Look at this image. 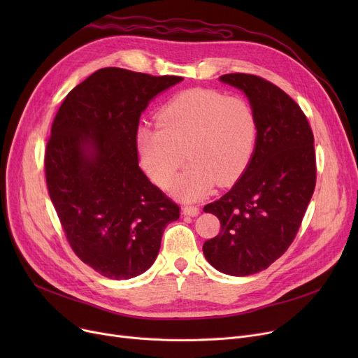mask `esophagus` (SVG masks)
<instances>
[{
    "mask_svg": "<svg viewBox=\"0 0 358 358\" xmlns=\"http://www.w3.org/2000/svg\"><path fill=\"white\" fill-rule=\"evenodd\" d=\"M200 213V209L197 208V206H184L182 208V215L185 216H197Z\"/></svg>",
    "mask_w": 358,
    "mask_h": 358,
    "instance_id": "esophagus-1",
    "label": "esophagus"
}]
</instances>
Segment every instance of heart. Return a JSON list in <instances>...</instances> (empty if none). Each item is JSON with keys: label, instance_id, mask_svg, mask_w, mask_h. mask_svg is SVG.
Here are the masks:
<instances>
[{"label": "heart", "instance_id": "heart-1", "mask_svg": "<svg viewBox=\"0 0 358 358\" xmlns=\"http://www.w3.org/2000/svg\"><path fill=\"white\" fill-rule=\"evenodd\" d=\"M257 130L247 100L199 88L169 100L158 111L157 126H141L136 145L143 169L159 187L171 184L185 154L192 164L171 189L193 201L208 194L215 182L228 185L242 176L254 154Z\"/></svg>", "mask_w": 358, "mask_h": 358}]
</instances>
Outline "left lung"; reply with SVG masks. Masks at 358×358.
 Returning a JSON list of instances; mask_svg holds the SVG:
<instances>
[{"mask_svg": "<svg viewBox=\"0 0 358 358\" xmlns=\"http://www.w3.org/2000/svg\"><path fill=\"white\" fill-rule=\"evenodd\" d=\"M220 81L247 94L258 130L245 173L204 206L220 231L203 252L216 270L242 277L268 268L297 235L316 184L313 131L302 108L273 83L242 72Z\"/></svg>", "mask_w": 358, "mask_h": 358, "instance_id": "1", "label": "left lung"}]
</instances>
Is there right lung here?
I'll return each mask as SVG.
<instances>
[{
  "instance_id": "1",
  "label": "right lung",
  "mask_w": 358,
  "mask_h": 358,
  "mask_svg": "<svg viewBox=\"0 0 358 358\" xmlns=\"http://www.w3.org/2000/svg\"><path fill=\"white\" fill-rule=\"evenodd\" d=\"M182 81L123 68H101L69 91L45 150L50 200L66 241L104 277L146 271L180 206L139 166L141 113L157 94Z\"/></svg>"
}]
</instances>
